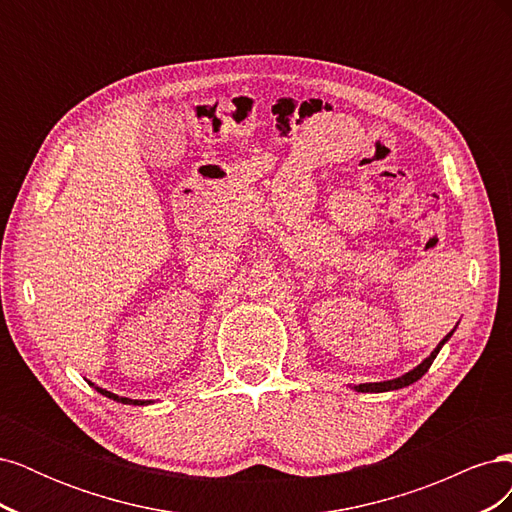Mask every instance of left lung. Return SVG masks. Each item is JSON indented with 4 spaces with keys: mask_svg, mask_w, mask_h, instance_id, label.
<instances>
[{
    "mask_svg": "<svg viewBox=\"0 0 512 512\" xmlns=\"http://www.w3.org/2000/svg\"><path fill=\"white\" fill-rule=\"evenodd\" d=\"M457 329V327H455ZM455 329L448 333L442 342L433 348V352L427 356L425 361H421L418 363L414 369H410L408 374H404V376H399V378H393V380H384V382H363V384H354L352 389L356 391V393H386V391H397V389H404V386H410V384H414L416 380H421L425 374H427V369L431 367V363H433V359H436L438 356V352L442 350V346L448 342V339L453 337V333H455Z\"/></svg>",
    "mask_w": 512,
    "mask_h": 512,
    "instance_id": "left-lung-1",
    "label": "left lung"
}]
</instances>
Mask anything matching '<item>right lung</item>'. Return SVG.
Masks as SVG:
<instances>
[{
    "label": "right lung",
    "instance_id": "obj_1",
    "mask_svg": "<svg viewBox=\"0 0 512 512\" xmlns=\"http://www.w3.org/2000/svg\"><path fill=\"white\" fill-rule=\"evenodd\" d=\"M89 382V380H87ZM89 386H94V389L100 393V395H104V397H108V399H113V401H117V404H126V406H149V404H153V401H145V399H130V397H121V395H117V393H111V391H106V389H102V386H96L94 382H89Z\"/></svg>",
    "mask_w": 512,
    "mask_h": 512
}]
</instances>
